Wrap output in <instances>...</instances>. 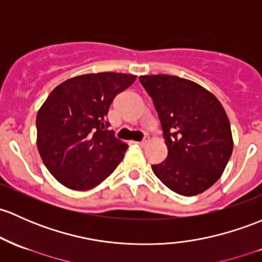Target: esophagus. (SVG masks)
Masks as SVG:
<instances>
[{
	"mask_svg": "<svg viewBox=\"0 0 262 262\" xmlns=\"http://www.w3.org/2000/svg\"><path fill=\"white\" fill-rule=\"evenodd\" d=\"M138 144L142 145V147H145V145L149 144V138H144L142 142H138Z\"/></svg>",
	"mask_w": 262,
	"mask_h": 262,
	"instance_id": "1",
	"label": "esophagus"
}]
</instances>
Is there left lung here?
I'll list each match as a JSON object with an SVG mask.
<instances>
[{
  "instance_id": "obj_1",
  "label": "left lung",
  "mask_w": 262,
  "mask_h": 262,
  "mask_svg": "<svg viewBox=\"0 0 262 262\" xmlns=\"http://www.w3.org/2000/svg\"><path fill=\"white\" fill-rule=\"evenodd\" d=\"M163 129L167 159L152 166L159 181L182 196H196L213 186L233 149L224 106L197 82L167 75H142Z\"/></svg>"
}]
</instances>
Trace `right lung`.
I'll return each mask as SVG.
<instances>
[{
  "label": "right lung",
  "mask_w": 262,
  "mask_h": 262,
  "mask_svg": "<svg viewBox=\"0 0 262 262\" xmlns=\"http://www.w3.org/2000/svg\"><path fill=\"white\" fill-rule=\"evenodd\" d=\"M130 74H84L57 85L38 109L37 149L55 180L88 191L108 178L128 145L106 119L115 95L130 86Z\"/></svg>",
  "instance_id": "right-lung-1"
}]
</instances>
